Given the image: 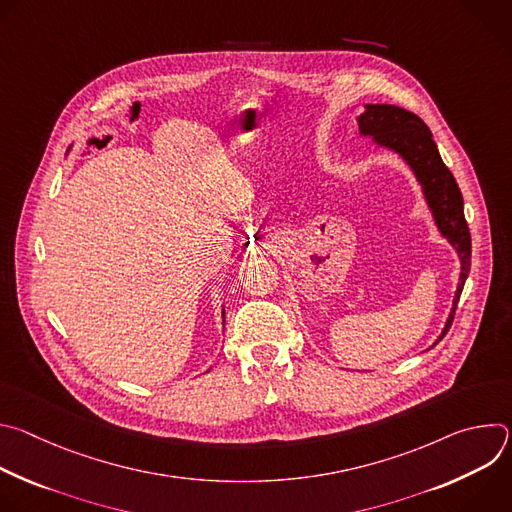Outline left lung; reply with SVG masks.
I'll use <instances>...</instances> for the list:
<instances>
[{
    "label": "left lung",
    "instance_id": "obj_1",
    "mask_svg": "<svg viewBox=\"0 0 512 512\" xmlns=\"http://www.w3.org/2000/svg\"><path fill=\"white\" fill-rule=\"evenodd\" d=\"M358 129L362 135H371L379 145L397 152L411 166L419 184L423 186V194L433 212L437 229L456 247L460 255L462 273L454 296V308L442 336L435 340L437 344L448 334L454 322V314L472 261V239L464 218L462 192L456 178L442 162L429 127L415 113L395 105H367V109L358 117Z\"/></svg>",
    "mask_w": 512,
    "mask_h": 512
}]
</instances>
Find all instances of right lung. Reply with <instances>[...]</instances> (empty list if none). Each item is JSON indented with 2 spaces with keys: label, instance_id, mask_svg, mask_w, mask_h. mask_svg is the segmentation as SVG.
Listing matches in <instances>:
<instances>
[{
  "label": "right lung",
  "instance_id": "1",
  "mask_svg": "<svg viewBox=\"0 0 512 512\" xmlns=\"http://www.w3.org/2000/svg\"><path fill=\"white\" fill-rule=\"evenodd\" d=\"M223 316H225V312H223Z\"/></svg>",
  "mask_w": 512,
  "mask_h": 512
}]
</instances>
